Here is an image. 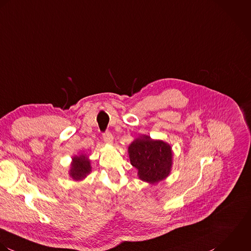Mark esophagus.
I'll use <instances>...</instances> for the list:
<instances>
[{"label": "esophagus", "instance_id": "obj_1", "mask_svg": "<svg viewBox=\"0 0 251 251\" xmlns=\"http://www.w3.org/2000/svg\"><path fill=\"white\" fill-rule=\"evenodd\" d=\"M102 138H103V141L105 143H107L108 145H112L113 144V137H112V135L109 132H105L104 134H102Z\"/></svg>", "mask_w": 251, "mask_h": 251}]
</instances>
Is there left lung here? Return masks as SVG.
Here are the masks:
<instances>
[{
    "label": "left lung",
    "mask_w": 251,
    "mask_h": 251,
    "mask_svg": "<svg viewBox=\"0 0 251 251\" xmlns=\"http://www.w3.org/2000/svg\"><path fill=\"white\" fill-rule=\"evenodd\" d=\"M128 154L133 167L138 170L141 180L156 184L166 179L173 167L172 147L162 141L142 135L128 147Z\"/></svg>",
    "instance_id": "left-lung-1"
}]
</instances>
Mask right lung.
Wrapping results in <instances>:
<instances>
[{"label":"right lung","instance_id":"1","mask_svg":"<svg viewBox=\"0 0 251 251\" xmlns=\"http://www.w3.org/2000/svg\"><path fill=\"white\" fill-rule=\"evenodd\" d=\"M91 163L88 155L81 153L79 155H75L72 158V163L70 165L69 176L75 181L83 180L92 172Z\"/></svg>","mask_w":251,"mask_h":251}]
</instances>
